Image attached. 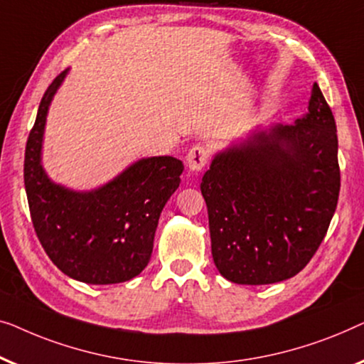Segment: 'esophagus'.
Wrapping results in <instances>:
<instances>
[{"label":"esophagus","instance_id":"1","mask_svg":"<svg viewBox=\"0 0 364 364\" xmlns=\"http://www.w3.org/2000/svg\"><path fill=\"white\" fill-rule=\"evenodd\" d=\"M208 160H209L208 148H204L201 145L193 146L186 155V165L189 168V171H201L203 168L208 165Z\"/></svg>","mask_w":364,"mask_h":364}]
</instances>
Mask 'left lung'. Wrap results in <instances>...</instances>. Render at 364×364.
Wrapping results in <instances>:
<instances>
[{
  "mask_svg": "<svg viewBox=\"0 0 364 364\" xmlns=\"http://www.w3.org/2000/svg\"><path fill=\"white\" fill-rule=\"evenodd\" d=\"M201 193L224 279L265 285L299 274L328 231L340 194L336 124L318 84L295 124L255 130L219 151Z\"/></svg>",
  "mask_w": 364,
  "mask_h": 364,
  "instance_id": "8db88e82",
  "label": "left lung"
}]
</instances>
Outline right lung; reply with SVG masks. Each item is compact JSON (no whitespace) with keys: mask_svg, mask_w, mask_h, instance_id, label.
Returning a JSON list of instances; mask_svg holds the SVG:
<instances>
[{"mask_svg":"<svg viewBox=\"0 0 364 364\" xmlns=\"http://www.w3.org/2000/svg\"><path fill=\"white\" fill-rule=\"evenodd\" d=\"M68 75L44 92L24 153V186L31 219L46 254L70 279L92 285L127 282L150 262L158 219L180 186L183 163L173 156L141 158L92 191L49 180L41 151L46 117Z\"/></svg>","mask_w":364,"mask_h":364,"instance_id":"1","label":"right lung"}]
</instances>
